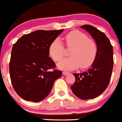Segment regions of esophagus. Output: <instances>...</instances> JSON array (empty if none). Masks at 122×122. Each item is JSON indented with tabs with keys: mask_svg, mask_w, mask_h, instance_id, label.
<instances>
[{
	"mask_svg": "<svg viewBox=\"0 0 122 122\" xmlns=\"http://www.w3.org/2000/svg\"><path fill=\"white\" fill-rule=\"evenodd\" d=\"M62 74H63V75H68V74H70V73H68V72H66V71H63V73H62Z\"/></svg>",
	"mask_w": 122,
	"mask_h": 122,
	"instance_id": "1",
	"label": "esophagus"
}]
</instances>
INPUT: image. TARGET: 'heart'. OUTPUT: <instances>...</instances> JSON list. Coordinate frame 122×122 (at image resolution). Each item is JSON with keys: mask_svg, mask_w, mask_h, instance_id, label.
I'll return each mask as SVG.
<instances>
[{"mask_svg": "<svg viewBox=\"0 0 122 122\" xmlns=\"http://www.w3.org/2000/svg\"><path fill=\"white\" fill-rule=\"evenodd\" d=\"M64 39L67 48H73L70 51V57L62 59L57 64L59 69L72 70L80 66L86 68L91 66L97 57V45L86 34L79 30H73L65 35ZM51 57L58 62L65 55V48L59 38L52 42L49 48Z\"/></svg>", "mask_w": 122, "mask_h": 122, "instance_id": "b5f03b06", "label": "heart"}]
</instances>
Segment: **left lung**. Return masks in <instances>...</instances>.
I'll return each mask as SVG.
<instances>
[{"mask_svg": "<svg viewBox=\"0 0 122 122\" xmlns=\"http://www.w3.org/2000/svg\"><path fill=\"white\" fill-rule=\"evenodd\" d=\"M85 29L93 38L97 45V57L91 67L81 73H74L75 82L71 87L76 97L82 100L97 97L106 89L112 72L113 48L104 33L90 25H84Z\"/></svg>", "mask_w": 122, "mask_h": 122, "instance_id": "1", "label": "left lung"}]
</instances>
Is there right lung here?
<instances>
[{"label":"right lung","mask_w":122,"mask_h":122,"mask_svg":"<svg viewBox=\"0 0 122 122\" xmlns=\"http://www.w3.org/2000/svg\"><path fill=\"white\" fill-rule=\"evenodd\" d=\"M63 31L39 30L23 35L13 45L10 62L13 87L22 99L39 102L49 94L62 71L49 57L52 42Z\"/></svg>","instance_id":"add662e5"}]
</instances>
